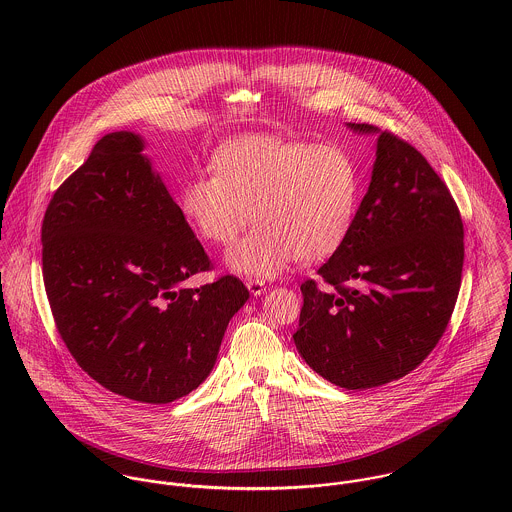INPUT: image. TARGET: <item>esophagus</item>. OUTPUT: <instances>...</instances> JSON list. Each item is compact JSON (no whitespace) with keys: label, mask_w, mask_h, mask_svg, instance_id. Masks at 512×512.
<instances>
[{"label":"esophagus","mask_w":512,"mask_h":512,"mask_svg":"<svg viewBox=\"0 0 512 512\" xmlns=\"http://www.w3.org/2000/svg\"><path fill=\"white\" fill-rule=\"evenodd\" d=\"M246 288L250 290L252 295H262V293H266V284L260 282V280H248V282H246Z\"/></svg>","instance_id":"1"}]
</instances>
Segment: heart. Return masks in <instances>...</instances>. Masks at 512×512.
I'll return each instance as SVG.
<instances>
[{
  "label": "heart",
  "mask_w": 512,
  "mask_h": 512,
  "mask_svg": "<svg viewBox=\"0 0 512 512\" xmlns=\"http://www.w3.org/2000/svg\"><path fill=\"white\" fill-rule=\"evenodd\" d=\"M215 171L181 191V211L207 242L230 244L250 217L258 222L224 264L246 278H276L295 258L325 260L347 240L359 211L361 179L337 146L246 136L215 153Z\"/></svg>",
  "instance_id": "heart-1"
}]
</instances>
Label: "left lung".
<instances>
[{"label": "left lung", "instance_id": "8db88e82", "mask_svg": "<svg viewBox=\"0 0 512 512\" xmlns=\"http://www.w3.org/2000/svg\"><path fill=\"white\" fill-rule=\"evenodd\" d=\"M347 128L376 136L370 185L319 284H301L293 341L325 380L365 390L406 376L438 345L461 286L463 222L418 149L368 124Z\"/></svg>", "mask_w": 512, "mask_h": 512}]
</instances>
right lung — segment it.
<instances>
[{"label":"right lung","instance_id":"add662e5","mask_svg":"<svg viewBox=\"0 0 512 512\" xmlns=\"http://www.w3.org/2000/svg\"><path fill=\"white\" fill-rule=\"evenodd\" d=\"M136 132L106 134L53 195L41 228L43 280L78 366L124 398L169 404L217 363L250 293L234 276L183 282L211 260Z\"/></svg>","mask_w":512,"mask_h":512}]
</instances>
